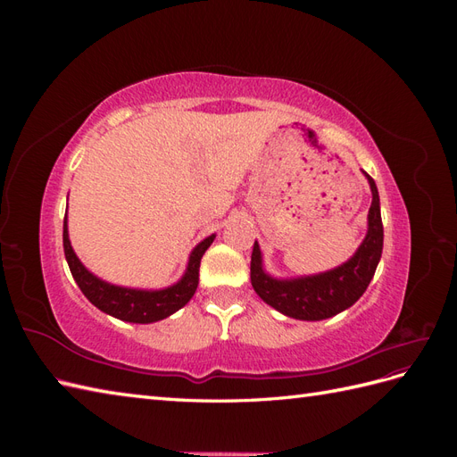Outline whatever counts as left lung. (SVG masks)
Segmentation results:
<instances>
[{
  "label": "left lung",
  "instance_id": "left-lung-1",
  "mask_svg": "<svg viewBox=\"0 0 457 457\" xmlns=\"http://www.w3.org/2000/svg\"><path fill=\"white\" fill-rule=\"evenodd\" d=\"M371 188V205L368 213V234L356 253L341 267L301 278L278 280L262 269L259 244L252 253V286L257 295L278 312L297 320H324L349 309L362 297L376 274L383 252V223L379 195L373 179L364 171Z\"/></svg>",
  "mask_w": 457,
  "mask_h": 457
}]
</instances>
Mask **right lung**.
<instances>
[{
    "instance_id": "add662e5",
    "label": "right lung",
    "mask_w": 457,
    "mask_h": 457,
    "mask_svg": "<svg viewBox=\"0 0 457 457\" xmlns=\"http://www.w3.org/2000/svg\"><path fill=\"white\" fill-rule=\"evenodd\" d=\"M213 238L215 234L202 240L195 250H192L188 257V267L183 274V278L177 284L163 289H133L108 284L101 278H96L93 272H89L81 265V261L76 257L72 250L71 240H68L66 215L62 227L64 255L74 280L81 289V294H84L96 309H101L103 312L114 318H120L123 322L133 324H150L163 320V318H168L170 314L187 305L198 287L202 255L205 253L207 247L212 245Z\"/></svg>"
}]
</instances>
